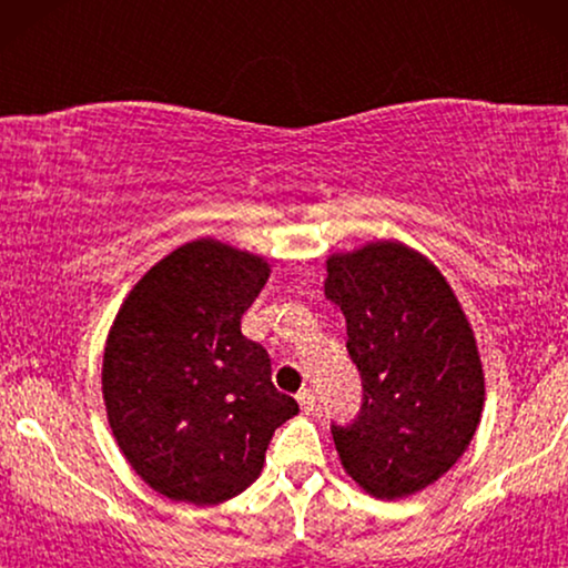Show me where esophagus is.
<instances>
[{
  "instance_id": "esophagus-1",
  "label": "esophagus",
  "mask_w": 568,
  "mask_h": 568,
  "mask_svg": "<svg viewBox=\"0 0 568 568\" xmlns=\"http://www.w3.org/2000/svg\"><path fill=\"white\" fill-rule=\"evenodd\" d=\"M297 403H300V408L305 410V414H310V410L315 408V393L310 390V387H305V390L297 393Z\"/></svg>"
}]
</instances>
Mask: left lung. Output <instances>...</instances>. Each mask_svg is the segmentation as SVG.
<instances>
[{
  "mask_svg": "<svg viewBox=\"0 0 568 568\" xmlns=\"http://www.w3.org/2000/svg\"><path fill=\"white\" fill-rule=\"evenodd\" d=\"M325 271L364 387L359 418L331 429L341 465L375 499H406L445 476L478 429L476 333L442 271L400 240L331 253Z\"/></svg>",
  "mask_w": 568,
  "mask_h": 568,
  "instance_id": "left-lung-1",
  "label": "left lung"
}]
</instances>
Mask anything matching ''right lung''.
<instances>
[{
	"mask_svg": "<svg viewBox=\"0 0 568 568\" xmlns=\"http://www.w3.org/2000/svg\"><path fill=\"white\" fill-rule=\"evenodd\" d=\"M271 276L263 255L191 240L154 263L108 331L103 403L136 476L173 501H227L261 476L276 426L300 406L271 383L240 317Z\"/></svg>",
	"mask_w": 568,
	"mask_h": 568,
	"instance_id": "add662e5",
	"label": "right lung"
}]
</instances>
